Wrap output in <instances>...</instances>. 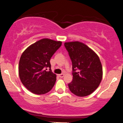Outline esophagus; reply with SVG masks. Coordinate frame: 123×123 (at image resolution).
<instances>
[{
  "label": "esophagus",
  "instance_id": "1",
  "mask_svg": "<svg viewBox=\"0 0 123 123\" xmlns=\"http://www.w3.org/2000/svg\"><path fill=\"white\" fill-rule=\"evenodd\" d=\"M64 74H60V75H58V76H59L60 77H61V78H62V77H63L64 76Z\"/></svg>",
  "mask_w": 123,
  "mask_h": 123
}]
</instances>
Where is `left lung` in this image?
Listing matches in <instances>:
<instances>
[{
  "mask_svg": "<svg viewBox=\"0 0 123 123\" xmlns=\"http://www.w3.org/2000/svg\"><path fill=\"white\" fill-rule=\"evenodd\" d=\"M72 64L73 80L68 84L71 92L77 96L89 95L98 87L103 77L99 57L86 44L79 41L65 42Z\"/></svg>",
  "mask_w": 123,
  "mask_h": 123,
  "instance_id": "1",
  "label": "left lung"
}]
</instances>
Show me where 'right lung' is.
Listing matches in <instances>:
<instances>
[{
  "mask_svg": "<svg viewBox=\"0 0 123 123\" xmlns=\"http://www.w3.org/2000/svg\"><path fill=\"white\" fill-rule=\"evenodd\" d=\"M62 42L43 38L29 46L22 53L19 62V76L24 86L31 92L42 95L55 85L56 74L52 72L50 60ZM49 68V71L47 68Z\"/></svg>",
  "mask_w": 123,
  "mask_h": 123,
  "instance_id": "right-lung-1",
  "label": "right lung"
}]
</instances>
